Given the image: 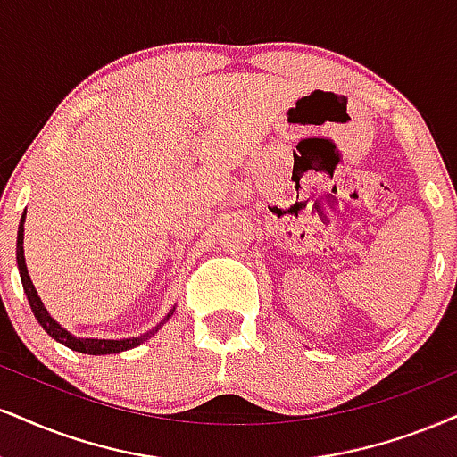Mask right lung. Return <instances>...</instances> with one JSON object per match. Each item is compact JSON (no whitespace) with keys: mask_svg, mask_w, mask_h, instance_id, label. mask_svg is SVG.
<instances>
[{"mask_svg":"<svg viewBox=\"0 0 457 457\" xmlns=\"http://www.w3.org/2000/svg\"><path fill=\"white\" fill-rule=\"evenodd\" d=\"M25 213H22L21 218V224H19V235H16V264H19V273H21V281H22V290H25L27 295V301H29L31 305V312L33 315H36V320L39 322V326H42L44 330L48 332L50 337H53L54 341L63 343L65 347L73 349V352H80V353H91V356H104V353H118V352H127V349H133L137 345H142L144 341H148L152 335H154L156 330L161 328L162 324L167 322L169 318H171L173 312H176V307L169 312L165 318L161 320L159 324L154 326V328L144 332V335L139 337H131V339H120V341H114V339H82V337H73L71 332H67L63 326H61L56 320L53 318L46 312V307H44L42 298L37 296L36 288H33V281L29 278V273H27V264H25V250H22V233H25Z\"/></svg>","mask_w":457,"mask_h":457,"instance_id":"1","label":"right lung"}]
</instances>
